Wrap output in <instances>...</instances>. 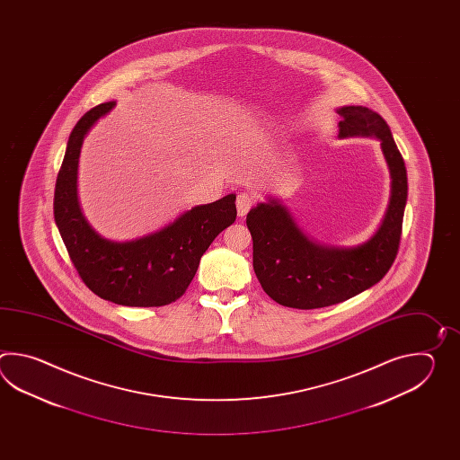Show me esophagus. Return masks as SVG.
<instances>
[{
	"mask_svg": "<svg viewBox=\"0 0 460 460\" xmlns=\"http://www.w3.org/2000/svg\"><path fill=\"white\" fill-rule=\"evenodd\" d=\"M254 196L248 194V192H242L236 196V210H238V217H244L248 214V210L253 207Z\"/></svg>",
	"mask_w": 460,
	"mask_h": 460,
	"instance_id": "obj_1",
	"label": "esophagus"
}]
</instances>
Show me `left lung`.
<instances>
[{
	"label": "left lung",
	"instance_id": "8db88e82",
	"mask_svg": "<svg viewBox=\"0 0 460 460\" xmlns=\"http://www.w3.org/2000/svg\"><path fill=\"white\" fill-rule=\"evenodd\" d=\"M339 137H375L390 169L391 196L378 230L360 244H323L304 234L281 200L270 197L246 216L253 270L264 293L294 309H319L367 291L388 273L400 248L408 176L386 121L360 105L337 108Z\"/></svg>",
	"mask_w": 460,
	"mask_h": 460
}]
</instances>
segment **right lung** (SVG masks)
Segmentation results:
<instances>
[{"mask_svg": "<svg viewBox=\"0 0 460 460\" xmlns=\"http://www.w3.org/2000/svg\"><path fill=\"white\" fill-rule=\"evenodd\" d=\"M92 108L70 133L54 192V218L82 281L102 299L129 307L174 303L194 279L202 254L236 218L234 194L192 207L153 234L113 242L95 232L82 214L77 194L78 157L88 131L115 108Z\"/></svg>", "mask_w": 460, "mask_h": 460, "instance_id": "obj_1", "label": "right lung"}]
</instances>
